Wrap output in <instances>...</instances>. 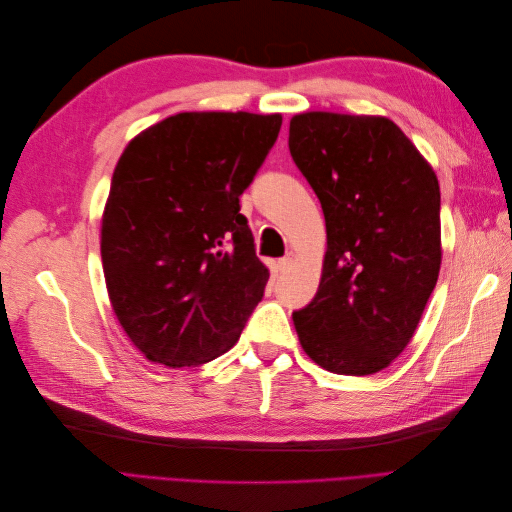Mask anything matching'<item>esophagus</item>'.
<instances>
[{"label":"esophagus","mask_w":512,"mask_h":512,"mask_svg":"<svg viewBox=\"0 0 512 512\" xmlns=\"http://www.w3.org/2000/svg\"><path fill=\"white\" fill-rule=\"evenodd\" d=\"M292 262H294V254H286L284 258H280V262H277V267H280L282 273H286V271H290Z\"/></svg>","instance_id":"obj_1"}]
</instances>
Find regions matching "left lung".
<instances>
[{"instance_id":"1","label":"left lung","mask_w":512,"mask_h":512,"mask_svg":"<svg viewBox=\"0 0 512 512\" xmlns=\"http://www.w3.org/2000/svg\"><path fill=\"white\" fill-rule=\"evenodd\" d=\"M288 147L327 222L318 292L292 312L299 342L333 374H376L404 352L438 282V177L386 117L294 115Z\"/></svg>"}]
</instances>
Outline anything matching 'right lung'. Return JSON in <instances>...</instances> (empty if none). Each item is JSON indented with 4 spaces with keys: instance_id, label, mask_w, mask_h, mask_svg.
<instances>
[{
    "instance_id": "add662e5",
    "label": "right lung",
    "mask_w": 512,
    "mask_h": 512,
    "mask_svg": "<svg viewBox=\"0 0 512 512\" xmlns=\"http://www.w3.org/2000/svg\"><path fill=\"white\" fill-rule=\"evenodd\" d=\"M280 128L282 115L179 113L121 153L102 267L115 316L149 361L192 367L237 344L269 282L239 196Z\"/></svg>"
}]
</instances>
